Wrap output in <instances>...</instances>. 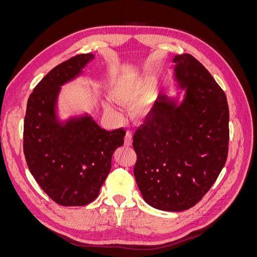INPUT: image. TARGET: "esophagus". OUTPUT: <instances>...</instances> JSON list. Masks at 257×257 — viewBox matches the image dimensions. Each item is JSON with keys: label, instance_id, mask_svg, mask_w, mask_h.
<instances>
[{"label": "esophagus", "instance_id": "1", "mask_svg": "<svg viewBox=\"0 0 257 257\" xmlns=\"http://www.w3.org/2000/svg\"><path fill=\"white\" fill-rule=\"evenodd\" d=\"M132 141H133V134H132V132L127 131L125 134V137H124V143H125L126 146H131Z\"/></svg>", "mask_w": 257, "mask_h": 257}]
</instances>
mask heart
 Instances as JSON below:
<instances>
[{
  "label": "heart",
  "instance_id": "b5f03b06",
  "mask_svg": "<svg viewBox=\"0 0 257 257\" xmlns=\"http://www.w3.org/2000/svg\"><path fill=\"white\" fill-rule=\"evenodd\" d=\"M150 81L146 77L139 76L135 78H123L116 82L111 89V95L120 100V102H132L135 103L132 107V110L136 116H146L152 110L153 100L149 95H146L150 89ZM106 111L113 115L119 116V112L109 102L105 103Z\"/></svg>",
  "mask_w": 257,
  "mask_h": 257
}]
</instances>
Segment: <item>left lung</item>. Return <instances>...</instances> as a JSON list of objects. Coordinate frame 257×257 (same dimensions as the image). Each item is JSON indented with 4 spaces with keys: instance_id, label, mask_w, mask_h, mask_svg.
I'll return each instance as SVG.
<instances>
[{
    "instance_id": "left-lung-1",
    "label": "left lung",
    "mask_w": 257,
    "mask_h": 257,
    "mask_svg": "<svg viewBox=\"0 0 257 257\" xmlns=\"http://www.w3.org/2000/svg\"><path fill=\"white\" fill-rule=\"evenodd\" d=\"M178 98L159 95L133 137L134 176L148 205L183 211L204 197L225 165L229 112L226 95L189 53L175 56Z\"/></svg>"
}]
</instances>
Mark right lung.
<instances>
[{
	"label": "right lung",
	"instance_id": "right-lung-1",
	"mask_svg": "<svg viewBox=\"0 0 257 257\" xmlns=\"http://www.w3.org/2000/svg\"><path fill=\"white\" fill-rule=\"evenodd\" d=\"M94 54H78L59 64L34 88L27 104L23 152L43 191L57 204L84 206L94 200L110 172L112 154L125 131H106L88 113L60 121L58 97L63 84L82 73Z\"/></svg>",
	"mask_w": 257,
	"mask_h": 257
}]
</instances>
